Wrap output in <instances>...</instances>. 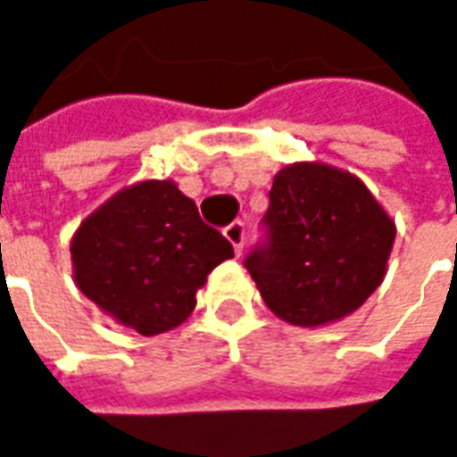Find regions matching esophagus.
<instances>
[{
	"label": "esophagus",
	"instance_id": "34e87169",
	"mask_svg": "<svg viewBox=\"0 0 457 457\" xmlns=\"http://www.w3.org/2000/svg\"><path fill=\"white\" fill-rule=\"evenodd\" d=\"M223 237L231 241L234 252H237V254H241V246H244V237H246V228H244V223H241V220H234V223H228V226L223 228Z\"/></svg>",
	"mask_w": 457,
	"mask_h": 457
}]
</instances>
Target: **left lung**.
Returning a JSON list of instances; mask_svg holds the SVG:
<instances>
[{
  "mask_svg": "<svg viewBox=\"0 0 457 457\" xmlns=\"http://www.w3.org/2000/svg\"><path fill=\"white\" fill-rule=\"evenodd\" d=\"M264 241L244 260L267 308L295 327H324L383 283L396 226L370 190L329 164L275 174Z\"/></svg>",
  "mask_w": 457,
  "mask_h": 457,
  "instance_id": "obj_1",
  "label": "left lung"
}]
</instances>
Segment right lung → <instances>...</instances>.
Returning a JSON list of instances; mask_svg holds the SVG:
<instances>
[{
  "label": "right lung",
  "mask_w": 457,
  "mask_h": 457,
  "mask_svg": "<svg viewBox=\"0 0 457 457\" xmlns=\"http://www.w3.org/2000/svg\"><path fill=\"white\" fill-rule=\"evenodd\" d=\"M234 246L203 223L171 179H146L112 195L71 239L79 290L144 337L179 327L195 293Z\"/></svg>",
  "instance_id": "1"
}]
</instances>
